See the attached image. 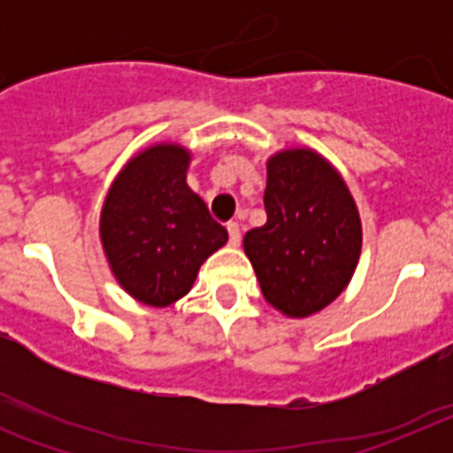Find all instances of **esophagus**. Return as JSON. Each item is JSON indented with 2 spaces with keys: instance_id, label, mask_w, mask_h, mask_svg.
<instances>
[{
  "instance_id": "esophagus-1",
  "label": "esophagus",
  "mask_w": 453,
  "mask_h": 453,
  "mask_svg": "<svg viewBox=\"0 0 453 453\" xmlns=\"http://www.w3.org/2000/svg\"><path fill=\"white\" fill-rule=\"evenodd\" d=\"M226 231H229V242L234 247L240 245V224L238 222H229L226 224Z\"/></svg>"
}]
</instances>
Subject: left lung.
I'll use <instances>...</instances> for the list:
<instances>
[{
  "instance_id": "1",
  "label": "left lung",
  "mask_w": 453,
  "mask_h": 453,
  "mask_svg": "<svg viewBox=\"0 0 453 453\" xmlns=\"http://www.w3.org/2000/svg\"><path fill=\"white\" fill-rule=\"evenodd\" d=\"M267 222L242 245L263 297L286 318H308L349 286L363 247L361 215L345 179L308 147L267 158Z\"/></svg>"
}]
</instances>
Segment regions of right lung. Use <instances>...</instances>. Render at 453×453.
Here are the masks:
<instances>
[{
	"instance_id": "right-lung-1",
	"label": "right lung",
	"mask_w": 453,
	"mask_h": 453,
	"mask_svg": "<svg viewBox=\"0 0 453 453\" xmlns=\"http://www.w3.org/2000/svg\"><path fill=\"white\" fill-rule=\"evenodd\" d=\"M190 151L156 142L138 151L108 188L99 238L111 272L140 303L165 308L188 295L208 256L229 234L188 188Z\"/></svg>"
}]
</instances>
